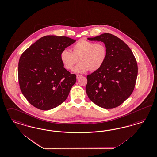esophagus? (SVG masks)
I'll return each instance as SVG.
<instances>
[{
	"label": "esophagus",
	"instance_id": "1",
	"mask_svg": "<svg viewBox=\"0 0 157 157\" xmlns=\"http://www.w3.org/2000/svg\"><path fill=\"white\" fill-rule=\"evenodd\" d=\"M81 75H77V79H78V78H80V77H81Z\"/></svg>",
	"mask_w": 157,
	"mask_h": 157
}]
</instances>
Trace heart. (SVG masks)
Returning <instances> with one entry per match:
<instances>
[{
    "instance_id": "obj_1",
    "label": "heart",
    "mask_w": 157,
    "mask_h": 157,
    "mask_svg": "<svg viewBox=\"0 0 157 157\" xmlns=\"http://www.w3.org/2000/svg\"><path fill=\"white\" fill-rule=\"evenodd\" d=\"M107 56V48L103 42L94 43L81 39L72 47V52L67 49L60 53V60L67 70H71L79 60L80 62L74 68L77 73H84L88 70H98L104 63Z\"/></svg>"
}]
</instances>
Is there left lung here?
Masks as SVG:
<instances>
[{"mask_svg": "<svg viewBox=\"0 0 157 157\" xmlns=\"http://www.w3.org/2000/svg\"><path fill=\"white\" fill-rule=\"evenodd\" d=\"M88 40L103 42L107 56L101 68L87 76V95L99 107H117L133 91L138 73L136 59L128 45L111 34L104 33Z\"/></svg>", "mask_w": 157, "mask_h": 157, "instance_id": "1", "label": "left lung"}]
</instances>
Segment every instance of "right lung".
<instances>
[{
	"label": "right lung",
	"instance_id": "right-lung-1",
	"mask_svg": "<svg viewBox=\"0 0 157 157\" xmlns=\"http://www.w3.org/2000/svg\"><path fill=\"white\" fill-rule=\"evenodd\" d=\"M76 40L47 35L40 38L20 56L18 77L20 88L31 104L49 110L63 103L76 83V75L63 67L60 53Z\"/></svg>",
	"mask_w": 157,
	"mask_h": 157
}]
</instances>
